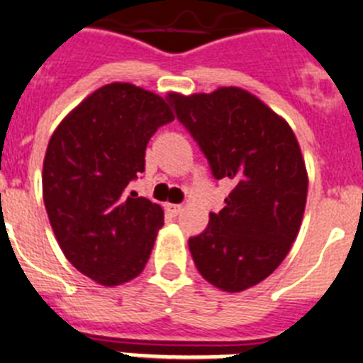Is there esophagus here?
I'll list each match as a JSON object with an SVG mask.
<instances>
[{
  "label": "esophagus",
  "instance_id": "obj_1",
  "mask_svg": "<svg viewBox=\"0 0 363 363\" xmlns=\"http://www.w3.org/2000/svg\"><path fill=\"white\" fill-rule=\"evenodd\" d=\"M181 210H182L181 204H166V212L172 213L173 217L179 216V213H181Z\"/></svg>",
  "mask_w": 363,
  "mask_h": 363
}]
</instances>
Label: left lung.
Wrapping results in <instances>:
<instances>
[{
  "label": "left lung",
  "instance_id": "1",
  "mask_svg": "<svg viewBox=\"0 0 363 363\" xmlns=\"http://www.w3.org/2000/svg\"><path fill=\"white\" fill-rule=\"evenodd\" d=\"M206 157L213 179L232 182L219 213L190 238L201 276L226 292L269 277L298 235L307 172L291 125L239 87L166 96Z\"/></svg>",
  "mask_w": 363,
  "mask_h": 363
}]
</instances>
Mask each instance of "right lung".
<instances>
[{"label":"right lung","instance_id":"1","mask_svg":"<svg viewBox=\"0 0 363 363\" xmlns=\"http://www.w3.org/2000/svg\"><path fill=\"white\" fill-rule=\"evenodd\" d=\"M172 121L157 94L107 84L50 137L42 179L50 226L72 267L100 285L133 279L150 259L162 208L125 188L144 172L150 138Z\"/></svg>","mask_w":363,"mask_h":363}]
</instances>
